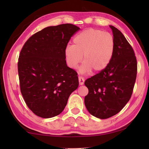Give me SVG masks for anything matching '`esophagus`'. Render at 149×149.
Instances as JSON below:
<instances>
[{
    "label": "esophagus",
    "instance_id": "esophagus-1",
    "mask_svg": "<svg viewBox=\"0 0 149 149\" xmlns=\"http://www.w3.org/2000/svg\"><path fill=\"white\" fill-rule=\"evenodd\" d=\"M78 79H79V84L80 85L84 84V79L81 76H79Z\"/></svg>",
    "mask_w": 149,
    "mask_h": 149
}]
</instances>
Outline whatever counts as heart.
Masks as SVG:
<instances>
[{
  "label": "heart",
  "mask_w": 149,
  "mask_h": 149,
  "mask_svg": "<svg viewBox=\"0 0 149 149\" xmlns=\"http://www.w3.org/2000/svg\"><path fill=\"white\" fill-rule=\"evenodd\" d=\"M115 42L111 34L89 28L77 34L74 38V45L65 49L68 65L75 68L83 60L80 70L82 73L103 70L109 65L115 51Z\"/></svg>",
  "instance_id": "1"
}]
</instances>
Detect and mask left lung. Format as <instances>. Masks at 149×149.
I'll list each match as a JSON object with an SVG mask.
<instances>
[{"instance_id": "left-lung-1", "label": "left lung", "mask_w": 149, "mask_h": 149, "mask_svg": "<svg viewBox=\"0 0 149 149\" xmlns=\"http://www.w3.org/2000/svg\"><path fill=\"white\" fill-rule=\"evenodd\" d=\"M115 42L109 65L84 83L88 93L84 104L88 111L100 119L116 115L130 100L137 75L134 50L120 31L110 26Z\"/></svg>"}]
</instances>
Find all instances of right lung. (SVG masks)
I'll list each match as a JSON object with an SVG mask.
<instances>
[{
  "label": "right lung",
  "mask_w": 149,
  "mask_h": 149,
  "mask_svg": "<svg viewBox=\"0 0 149 149\" xmlns=\"http://www.w3.org/2000/svg\"><path fill=\"white\" fill-rule=\"evenodd\" d=\"M79 29L71 24L47 27L31 36L22 48L18 62L20 91L38 116L59 115L78 87L77 73L66 65L65 51Z\"/></svg>",
  "instance_id": "add662e5"
}]
</instances>
